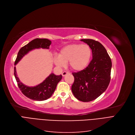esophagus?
Masks as SVG:
<instances>
[{
	"mask_svg": "<svg viewBox=\"0 0 135 135\" xmlns=\"http://www.w3.org/2000/svg\"><path fill=\"white\" fill-rule=\"evenodd\" d=\"M69 74V73L68 72H67V71H64L62 73V76H65L66 74Z\"/></svg>",
	"mask_w": 135,
	"mask_h": 135,
	"instance_id": "esophagus-1",
	"label": "esophagus"
}]
</instances>
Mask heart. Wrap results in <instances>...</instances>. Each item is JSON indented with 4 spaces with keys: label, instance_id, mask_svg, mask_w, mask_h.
<instances>
[{
    "label": "heart",
    "instance_id": "1",
    "mask_svg": "<svg viewBox=\"0 0 135 135\" xmlns=\"http://www.w3.org/2000/svg\"><path fill=\"white\" fill-rule=\"evenodd\" d=\"M92 50L87 44H72L62 48L58 56L54 59L57 66L62 67L68 62L69 66L75 71H80L87 68L91 61Z\"/></svg>",
    "mask_w": 135,
    "mask_h": 135
}]
</instances>
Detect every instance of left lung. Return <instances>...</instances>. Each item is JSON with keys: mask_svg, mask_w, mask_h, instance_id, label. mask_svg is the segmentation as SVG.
<instances>
[{"mask_svg": "<svg viewBox=\"0 0 135 135\" xmlns=\"http://www.w3.org/2000/svg\"><path fill=\"white\" fill-rule=\"evenodd\" d=\"M81 41L90 47L93 57L86 69L72 73L74 82L71 90L78 100L87 102L97 98L107 89L110 81L112 64L105 48L100 43L92 39Z\"/></svg>", "mask_w": 135, "mask_h": 135, "instance_id": "1", "label": "left lung"}]
</instances>
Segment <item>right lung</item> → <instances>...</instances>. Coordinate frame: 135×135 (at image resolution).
<instances>
[{
  "instance_id": "obj_1",
  "label": "right lung",
  "mask_w": 135,
  "mask_h": 135,
  "mask_svg": "<svg viewBox=\"0 0 135 135\" xmlns=\"http://www.w3.org/2000/svg\"><path fill=\"white\" fill-rule=\"evenodd\" d=\"M50 44L51 41L46 38H36L31 41L18 51L15 65L29 51L40 48L48 49ZM14 76L17 86L22 93L27 98L38 101L44 100L50 98L54 92L57 84L62 79L61 75L56 76L54 74H52L40 85L35 87H28L23 85L19 80L16 74L15 67H14Z\"/></svg>"
}]
</instances>
